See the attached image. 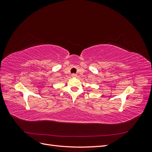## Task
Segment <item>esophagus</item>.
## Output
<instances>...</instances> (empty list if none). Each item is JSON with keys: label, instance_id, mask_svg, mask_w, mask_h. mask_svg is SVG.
I'll use <instances>...</instances> for the list:
<instances>
[{"label": "esophagus", "instance_id": "esophagus-1", "mask_svg": "<svg viewBox=\"0 0 152 152\" xmlns=\"http://www.w3.org/2000/svg\"><path fill=\"white\" fill-rule=\"evenodd\" d=\"M72 77H77V74H75V73H73V74L72 75Z\"/></svg>", "mask_w": 152, "mask_h": 152}]
</instances>
